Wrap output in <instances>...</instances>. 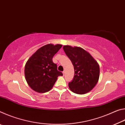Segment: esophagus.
<instances>
[{"label":"esophagus","instance_id":"34e87169","mask_svg":"<svg viewBox=\"0 0 125 125\" xmlns=\"http://www.w3.org/2000/svg\"><path fill=\"white\" fill-rule=\"evenodd\" d=\"M64 74H65V71H64L63 72V75H64Z\"/></svg>","mask_w":125,"mask_h":125}]
</instances>
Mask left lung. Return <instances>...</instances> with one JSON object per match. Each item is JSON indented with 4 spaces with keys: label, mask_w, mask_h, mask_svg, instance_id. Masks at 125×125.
Wrapping results in <instances>:
<instances>
[{
    "label": "left lung",
    "mask_w": 125,
    "mask_h": 125,
    "mask_svg": "<svg viewBox=\"0 0 125 125\" xmlns=\"http://www.w3.org/2000/svg\"><path fill=\"white\" fill-rule=\"evenodd\" d=\"M63 48L74 69L73 79L68 84L70 90L78 94L89 92L99 80L100 67L98 62L81 47L65 45Z\"/></svg>",
    "instance_id": "obj_1"
}]
</instances>
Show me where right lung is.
<instances>
[{"label": "right lung", "mask_w": 125, "mask_h": 125, "mask_svg": "<svg viewBox=\"0 0 125 125\" xmlns=\"http://www.w3.org/2000/svg\"><path fill=\"white\" fill-rule=\"evenodd\" d=\"M62 46L60 44H47L38 49L27 60L25 66V79L30 87L35 92H48L58 76L63 75L52 61L53 57Z\"/></svg>", "instance_id": "add662e5"}]
</instances>
